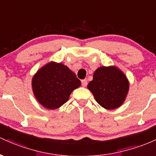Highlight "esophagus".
Segmentation results:
<instances>
[{"instance_id":"1","label":"esophagus","mask_w":156,"mask_h":156,"mask_svg":"<svg viewBox=\"0 0 156 156\" xmlns=\"http://www.w3.org/2000/svg\"><path fill=\"white\" fill-rule=\"evenodd\" d=\"M81 83H82V85H83V87H85L87 85V81L86 79H85V80H82Z\"/></svg>"}]
</instances>
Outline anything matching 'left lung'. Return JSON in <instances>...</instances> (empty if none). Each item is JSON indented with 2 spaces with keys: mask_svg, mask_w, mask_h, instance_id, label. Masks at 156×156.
Returning a JSON list of instances; mask_svg holds the SVG:
<instances>
[{
  "mask_svg": "<svg viewBox=\"0 0 156 156\" xmlns=\"http://www.w3.org/2000/svg\"><path fill=\"white\" fill-rule=\"evenodd\" d=\"M87 88L101 107L112 110L124 102L129 83L125 75L116 67H100L94 72Z\"/></svg>",
  "mask_w": 156,
  "mask_h": 156,
  "instance_id": "8db88e82",
  "label": "left lung"
}]
</instances>
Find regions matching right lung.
Instances as JSON below:
<instances>
[{
    "mask_svg": "<svg viewBox=\"0 0 156 156\" xmlns=\"http://www.w3.org/2000/svg\"><path fill=\"white\" fill-rule=\"evenodd\" d=\"M80 85V80L67 66L53 62L40 69L32 79L36 99L48 109L62 106L69 100L71 92Z\"/></svg>",
    "mask_w": 156,
    "mask_h": 156,
    "instance_id": "1",
    "label": "right lung"
}]
</instances>
